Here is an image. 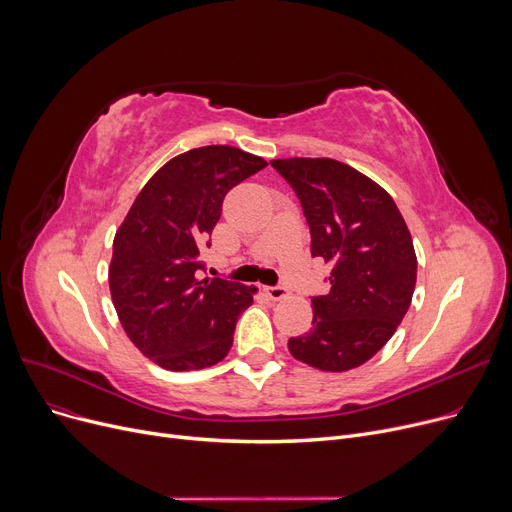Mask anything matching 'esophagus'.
I'll return each mask as SVG.
<instances>
[{
  "label": "esophagus",
  "instance_id": "1",
  "mask_svg": "<svg viewBox=\"0 0 512 512\" xmlns=\"http://www.w3.org/2000/svg\"><path fill=\"white\" fill-rule=\"evenodd\" d=\"M266 295L270 299H275V302H279V299H285L289 295V291L283 287V285H277V287H264Z\"/></svg>",
  "mask_w": 512,
  "mask_h": 512
}]
</instances>
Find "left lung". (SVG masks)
<instances>
[{
    "instance_id": "left-lung-1",
    "label": "left lung",
    "mask_w": 512,
    "mask_h": 512,
    "mask_svg": "<svg viewBox=\"0 0 512 512\" xmlns=\"http://www.w3.org/2000/svg\"><path fill=\"white\" fill-rule=\"evenodd\" d=\"M302 202L312 256L330 266V291L312 297L308 333L289 339L299 362L322 372L366 364L411 306L417 279L413 239L395 200L335 159L270 161Z\"/></svg>"
}]
</instances>
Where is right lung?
<instances>
[{"label": "right lung", "instance_id": "1", "mask_svg": "<svg viewBox=\"0 0 512 512\" xmlns=\"http://www.w3.org/2000/svg\"><path fill=\"white\" fill-rule=\"evenodd\" d=\"M266 167L242 148L213 144L167 161L136 196L113 239L109 289L130 341L171 372L219 364L256 287L198 279L200 252L227 192Z\"/></svg>", "mask_w": 512, "mask_h": 512}]
</instances>
